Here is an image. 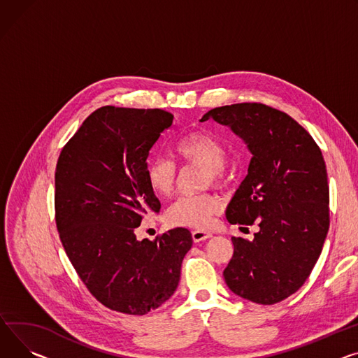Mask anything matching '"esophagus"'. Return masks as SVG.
Returning <instances> with one entry per match:
<instances>
[{
    "instance_id": "34e87169",
    "label": "esophagus",
    "mask_w": 358,
    "mask_h": 358,
    "mask_svg": "<svg viewBox=\"0 0 358 358\" xmlns=\"http://www.w3.org/2000/svg\"><path fill=\"white\" fill-rule=\"evenodd\" d=\"M211 236H213V234L208 233V231H206V230H194V231H193V241H194L196 243H200V242H204V241L210 239Z\"/></svg>"
}]
</instances>
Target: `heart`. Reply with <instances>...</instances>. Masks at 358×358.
Returning <instances> with one entry per match:
<instances>
[{
  "instance_id": "1",
  "label": "heart",
  "mask_w": 358,
  "mask_h": 358,
  "mask_svg": "<svg viewBox=\"0 0 358 358\" xmlns=\"http://www.w3.org/2000/svg\"><path fill=\"white\" fill-rule=\"evenodd\" d=\"M176 152L184 161L207 170V180L219 181L226 165L227 152L220 142L206 132H193L176 144ZM147 180L152 192L161 197L170 196L177 182V170L173 161L164 157L150 159ZM222 210V200L213 194L182 196L169 208L171 223L188 227H208Z\"/></svg>"
}]
</instances>
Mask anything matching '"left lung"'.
I'll return each instance as SVG.
<instances>
[{
	"mask_svg": "<svg viewBox=\"0 0 358 358\" xmlns=\"http://www.w3.org/2000/svg\"><path fill=\"white\" fill-rule=\"evenodd\" d=\"M243 139L252 154L248 176L226 208L231 224H253V241L231 237L223 272L229 289L272 305L296 292L314 269L329 227V189L321 150L296 121L262 103L208 110Z\"/></svg>",
	"mask_w": 358,
	"mask_h": 358,
	"instance_id": "1",
	"label": "left lung"
}]
</instances>
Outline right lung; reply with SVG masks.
I'll return each instance as SVG.
<instances>
[{"instance_id":"obj_1","label":"right lung","mask_w":358,"mask_h":358,"mask_svg":"<svg viewBox=\"0 0 358 358\" xmlns=\"http://www.w3.org/2000/svg\"><path fill=\"white\" fill-rule=\"evenodd\" d=\"M173 119L162 109L99 108L57 161L60 241L90 294L117 313L145 315L169 301L193 246L184 227L154 241L135 234L145 214L161 210L147 180V158Z\"/></svg>"}]
</instances>
